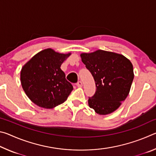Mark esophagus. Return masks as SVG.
Segmentation results:
<instances>
[{"mask_svg": "<svg viewBox=\"0 0 156 156\" xmlns=\"http://www.w3.org/2000/svg\"><path fill=\"white\" fill-rule=\"evenodd\" d=\"M76 85H77L78 87H83V83H82L81 81H78V83H76Z\"/></svg>", "mask_w": 156, "mask_h": 156, "instance_id": "34e87169", "label": "esophagus"}]
</instances>
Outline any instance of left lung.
Returning <instances> with one entry per match:
<instances>
[{"instance_id":"left-lung-1","label":"left lung","mask_w":156,"mask_h":156,"mask_svg":"<svg viewBox=\"0 0 156 156\" xmlns=\"http://www.w3.org/2000/svg\"><path fill=\"white\" fill-rule=\"evenodd\" d=\"M80 57L96 87V93L89 97V106L100 115L113 112L130 91L134 78L133 65L122 54L100 49L83 53Z\"/></svg>"}]
</instances>
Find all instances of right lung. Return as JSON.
<instances>
[{"instance_id": "1", "label": "right lung", "mask_w": 156, "mask_h": 156, "mask_svg": "<svg viewBox=\"0 0 156 156\" xmlns=\"http://www.w3.org/2000/svg\"><path fill=\"white\" fill-rule=\"evenodd\" d=\"M71 55L52 49L38 52L23 66L20 82L26 95L34 104L52 109L67 99L73 86L65 78L60 66Z\"/></svg>"}]
</instances>
